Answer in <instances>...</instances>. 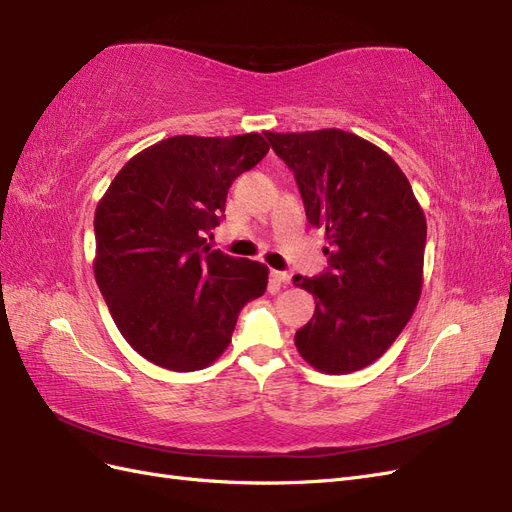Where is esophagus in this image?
<instances>
[{"label": "esophagus", "mask_w": 512, "mask_h": 512, "mask_svg": "<svg viewBox=\"0 0 512 512\" xmlns=\"http://www.w3.org/2000/svg\"><path fill=\"white\" fill-rule=\"evenodd\" d=\"M271 280L275 284H290V273H286V271H271Z\"/></svg>", "instance_id": "1"}]
</instances>
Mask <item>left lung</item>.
Listing matches in <instances>:
<instances>
[{
    "label": "left lung",
    "instance_id": "1",
    "mask_svg": "<svg viewBox=\"0 0 512 512\" xmlns=\"http://www.w3.org/2000/svg\"><path fill=\"white\" fill-rule=\"evenodd\" d=\"M265 136L297 179L307 222L329 241V269L292 280L316 299L294 346L322 374L359 371L391 348L421 299L425 213L395 160L361 136Z\"/></svg>",
    "mask_w": 512,
    "mask_h": 512
}]
</instances>
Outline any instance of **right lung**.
Wrapping results in <instances>:
<instances>
[{
	"label": "right lung",
	"mask_w": 512,
	"mask_h": 512,
	"mask_svg": "<svg viewBox=\"0 0 512 512\" xmlns=\"http://www.w3.org/2000/svg\"><path fill=\"white\" fill-rule=\"evenodd\" d=\"M260 134L170 136L136 153L96 207L94 275L117 329L147 361L196 371L228 348L269 269L211 250L228 188L267 156Z\"/></svg>",
	"instance_id": "1"
}]
</instances>
